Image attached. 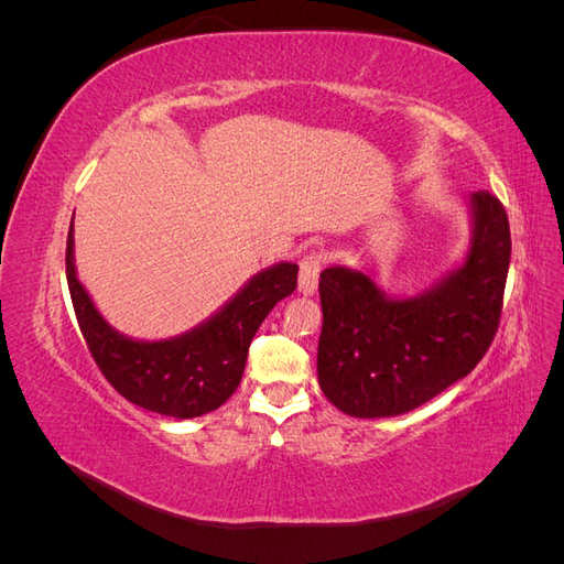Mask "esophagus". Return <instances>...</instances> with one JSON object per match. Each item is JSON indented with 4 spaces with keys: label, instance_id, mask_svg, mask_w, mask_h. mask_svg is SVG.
Listing matches in <instances>:
<instances>
[{
    "label": "esophagus",
    "instance_id": "obj_1",
    "mask_svg": "<svg viewBox=\"0 0 564 564\" xmlns=\"http://www.w3.org/2000/svg\"><path fill=\"white\" fill-rule=\"evenodd\" d=\"M322 265H324V256L322 253L311 251V253L303 256L301 263H299V268H301V272H299V292L301 294H305V296L315 294Z\"/></svg>",
    "mask_w": 564,
    "mask_h": 564
}]
</instances>
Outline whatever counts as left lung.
<instances>
[{"label":"left lung","mask_w":564,"mask_h":564,"mask_svg":"<svg viewBox=\"0 0 564 564\" xmlns=\"http://www.w3.org/2000/svg\"><path fill=\"white\" fill-rule=\"evenodd\" d=\"M466 263L416 299L392 301L365 272L319 275L317 379L327 400L357 419L398 416L468 377L497 336L510 263L508 214L477 191Z\"/></svg>","instance_id":"left-lung-1"}]
</instances>
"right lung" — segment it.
<instances>
[{
	"label": "right lung",
	"mask_w": 564,
	"mask_h": 564,
	"mask_svg": "<svg viewBox=\"0 0 564 564\" xmlns=\"http://www.w3.org/2000/svg\"><path fill=\"white\" fill-rule=\"evenodd\" d=\"M65 272L79 332L108 383L148 412L195 419L214 412L240 386L251 338L275 303L296 289L299 265L278 263L263 270L207 324L155 344L119 336L98 315L75 275L73 226Z\"/></svg>",
	"instance_id": "right-lung-1"
}]
</instances>
